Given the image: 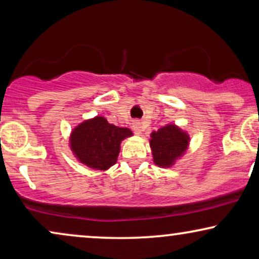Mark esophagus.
I'll list each match as a JSON object with an SVG mask.
<instances>
[{"label":"esophagus","instance_id":"1","mask_svg":"<svg viewBox=\"0 0 259 259\" xmlns=\"http://www.w3.org/2000/svg\"><path fill=\"white\" fill-rule=\"evenodd\" d=\"M133 128H134V131H136L137 134H141V133H143V131H144V126L140 121H134Z\"/></svg>","mask_w":259,"mask_h":259}]
</instances>
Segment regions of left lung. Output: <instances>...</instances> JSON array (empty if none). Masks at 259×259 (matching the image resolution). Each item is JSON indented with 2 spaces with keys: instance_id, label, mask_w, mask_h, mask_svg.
<instances>
[{
  "instance_id": "8db88e82",
  "label": "left lung",
  "mask_w": 259,
  "mask_h": 259,
  "mask_svg": "<svg viewBox=\"0 0 259 259\" xmlns=\"http://www.w3.org/2000/svg\"><path fill=\"white\" fill-rule=\"evenodd\" d=\"M153 160L160 167H169L185 152L189 136L176 125H166L151 134Z\"/></svg>"
}]
</instances>
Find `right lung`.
Here are the masks:
<instances>
[{"instance_id":"obj_1","label":"right lung","mask_w":259,"mask_h":259,"mask_svg":"<svg viewBox=\"0 0 259 259\" xmlns=\"http://www.w3.org/2000/svg\"><path fill=\"white\" fill-rule=\"evenodd\" d=\"M132 134L128 128L114 126L102 116H95L73 130L70 148L82 164L105 171L115 164L120 144Z\"/></svg>"}]
</instances>
